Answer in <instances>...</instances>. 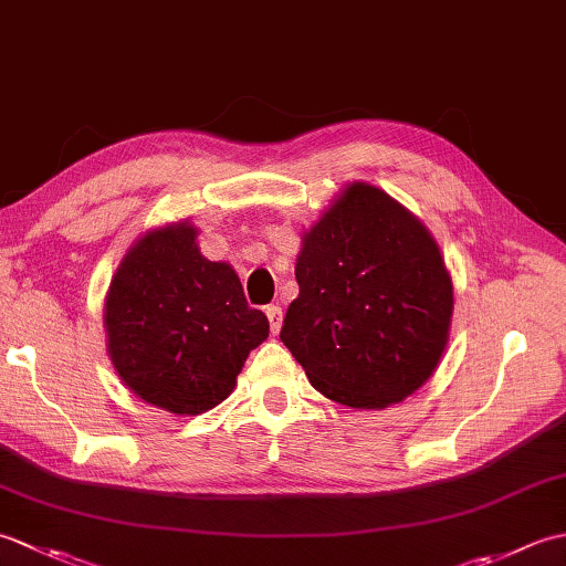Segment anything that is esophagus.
<instances>
[{
  "mask_svg": "<svg viewBox=\"0 0 566 566\" xmlns=\"http://www.w3.org/2000/svg\"><path fill=\"white\" fill-rule=\"evenodd\" d=\"M264 314H268V318H270V331L276 335L282 331V308L280 306H268L264 308Z\"/></svg>",
  "mask_w": 566,
  "mask_h": 566,
  "instance_id": "esophagus-1",
  "label": "esophagus"
}]
</instances>
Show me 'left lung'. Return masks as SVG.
Masks as SVG:
<instances>
[{"mask_svg":"<svg viewBox=\"0 0 566 566\" xmlns=\"http://www.w3.org/2000/svg\"><path fill=\"white\" fill-rule=\"evenodd\" d=\"M280 340L350 408H387L432 377L452 321L440 248L387 191L353 182L304 233Z\"/></svg>","mask_w":566,"mask_h":566,"instance_id":"8db88e82","label":"left lung"}]
</instances>
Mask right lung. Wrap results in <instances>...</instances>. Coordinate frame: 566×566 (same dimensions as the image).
<instances>
[{
  "label": "right lung",
  "mask_w": 566,
  "mask_h": 566,
  "mask_svg": "<svg viewBox=\"0 0 566 566\" xmlns=\"http://www.w3.org/2000/svg\"><path fill=\"white\" fill-rule=\"evenodd\" d=\"M104 328L126 387L179 416L219 406L250 350L270 335L268 316L248 306L231 264L201 255L189 221L130 245L106 294Z\"/></svg>",
  "instance_id": "1"
}]
</instances>
